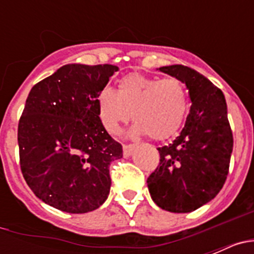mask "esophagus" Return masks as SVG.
<instances>
[{"label":"esophagus","mask_w":254,"mask_h":254,"mask_svg":"<svg viewBox=\"0 0 254 254\" xmlns=\"http://www.w3.org/2000/svg\"><path fill=\"white\" fill-rule=\"evenodd\" d=\"M136 147H137V145H123V156L125 158L131 156V154L136 150Z\"/></svg>","instance_id":"esophagus-1"}]
</instances>
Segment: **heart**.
Listing matches in <instances>:
<instances>
[{
  "mask_svg": "<svg viewBox=\"0 0 254 254\" xmlns=\"http://www.w3.org/2000/svg\"><path fill=\"white\" fill-rule=\"evenodd\" d=\"M100 121L108 133H120L121 126L134 121L132 133L167 140L178 132L188 111L185 85L177 78L129 73L120 80L117 91L105 87L98 95Z\"/></svg>",
  "mask_w": 254,
  "mask_h": 254,
  "instance_id": "1",
  "label": "heart"
}]
</instances>
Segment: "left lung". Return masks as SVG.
<instances>
[{
    "label": "left lung",
    "mask_w": 254,
    "mask_h": 254,
    "mask_svg": "<svg viewBox=\"0 0 254 254\" xmlns=\"http://www.w3.org/2000/svg\"><path fill=\"white\" fill-rule=\"evenodd\" d=\"M187 86L190 111L178 137L159 147L160 165L147 178L150 196L160 208L186 214L215 198L228 176L233 133L225 96L219 87L183 64L158 68Z\"/></svg>",
    "instance_id": "obj_1"
}]
</instances>
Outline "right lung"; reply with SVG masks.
Segmentation results:
<instances>
[{"label": "right lung", "instance_id": "add662e5", "mask_svg": "<svg viewBox=\"0 0 254 254\" xmlns=\"http://www.w3.org/2000/svg\"><path fill=\"white\" fill-rule=\"evenodd\" d=\"M118 69L64 64L31 87L17 129L20 167L47 205L85 214L108 198L109 165L123 150L100 121L98 95Z\"/></svg>", "mask_w": 254, "mask_h": 254}]
</instances>
